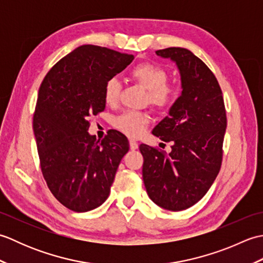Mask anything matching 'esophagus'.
Wrapping results in <instances>:
<instances>
[{
  "mask_svg": "<svg viewBox=\"0 0 263 263\" xmlns=\"http://www.w3.org/2000/svg\"><path fill=\"white\" fill-rule=\"evenodd\" d=\"M138 147H139L138 142H136L135 140H130V149L131 150H137Z\"/></svg>",
  "mask_w": 263,
  "mask_h": 263,
  "instance_id": "obj_1",
  "label": "esophagus"
}]
</instances>
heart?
Returning a JSON list of instances; mask_svg holds the SVG:
<instances>
[{
  "label": "heart",
  "instance_id": "heart-1",
  "mask_svg": "<svg viewBox=\"0 0 263 263\" xmlns=\"http://www.w3.org/2000/svg\"><path fill=\"white\" fill-rule=\"evenodd\" d=\"M131 79L148 91L147 100L150 105L160 110H168L180 97V88L168 83V72L156 63L144 62L137 65L130 72ZM121 82L111 78L104 88V99L107 105L119 102ZM150 123V116L143 111L127 110L114 120V126L127 137L138 138L146 131Z\"/></svg>",
  "mask_w": 263,
  "mask_h": 263
}]
</instances>
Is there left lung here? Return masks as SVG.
Instances as JSON below:
<instances>
[{"label": "left lung", "mask_w": 263, "mask_h": 263, "mask_svg": "<svg viewBox=\"0 0 263 263\" xmlns=\"http://www.w3.org/2000/svg\"><path fill=\"white\" fill-rule=\"evenodd\" d=\"M156 54L176 63L183 90L153 130L163 141L173 142L172 152L140 144L142 177L156 204L180 211L202 199L220 171L226 109L215 74L191 51L170 47Z\"/></svg>", "instance_id": "8db88e82"}]
</instances>
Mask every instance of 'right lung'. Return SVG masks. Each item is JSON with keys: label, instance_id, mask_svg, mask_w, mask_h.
I'll use <instances>...</instances> for the list:
<instances>
[{"label": "right lung", "instance_id": "right-lung-1", "mask_svg": "<svg viewBox=\"0 0 263 263\" xmlns=\"http://www.w3.org/2000/svg\"><path fill=\"white\" fill-rule=\"evenodd\" d=\"M135 57L82 45L61 59L39 88L32 127L43 176L66 208L86 212L108 198L128 152L127 138L111 130L102 141L88 133L89 116L105 109L106 82Z\"/></svg>", "mask_w": 263, "mask_h": 263}]
</instances>
